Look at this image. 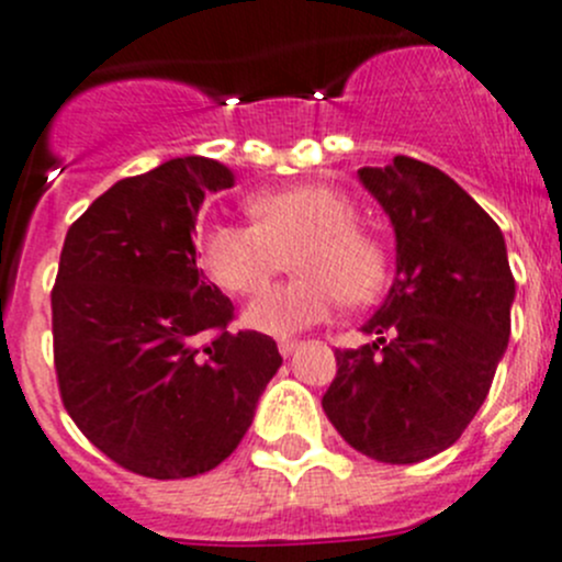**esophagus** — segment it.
Returning <instances> with one entry per match:
<instances>
[{
    "mask_svg": "<svg viewBox=\"0 0 562 562\" xmlns=\"http://www.w3.org/2000/svg\"><path fill=\"white\" fill-rule=\"evenodd\" d=\"M277 348H280L282 357H291V353L299 348V340H280L277 342Z\"/></svg>",
    "mask_w": 562,
    "mask_h": 562,
    "instance_id": "esophagus-1",
    "label": "esophagus"
}]
</instances>
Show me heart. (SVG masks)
<instances>
[{"mask_svg": "<svg viewBox=\"0 0 562 562\" xmlns=\"http://www.w3.org/2000/svg\"><path fill=\"white\" fill-rule=\"evenodd\" d=\"M255 225L220 222L205 231L200 255L216 285L249 296L269 285L296 258L293 282L260 293L244 324L285 337L324 324L340 299L351 307L379 296L390 255L373 231L357 222V205L326 183L280 189L249 200Z\"/></svg>", "mask_w": 562, "mask_h": 562, "instance_id": "heart-1", "label": "heart"}]
</instances>
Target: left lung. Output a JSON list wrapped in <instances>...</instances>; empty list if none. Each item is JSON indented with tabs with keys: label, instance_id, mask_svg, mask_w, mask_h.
Wrapping results in <instances>:
<instances>
[{
	"label": "left lung",
	"instance_id": "1",
	"mask_svg": "<svg viewBox=\"0 0 562 562\" xmlns=\"http://www.w3.org/2000/svg\"><path fill=\"white\" fill-rule=\"evenodd\" d=\"M359 181L395 231V280L362 326L375 340L335 351L321 406L362 456L417 464L448 450L486 401L516 282L497 222L442 170L395 156Z\"/></svg>",
	"mask_w": 562,
	"mask_h": 562
}]
</instances>
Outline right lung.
Instances as JSON below:
<instances>
[{"instance_id": "obj_1", "label": "right lung", "mask_w": 562, "mask_h": 562, "mask_svg": "<svg viewBox=\"0 0 562 562\" xmlns=\"http://www.w3.org/2000/svg\"><path fill=\"white\" fill-rule=\"evenodd\" d=\"M236 183L203 156L123 178L70 225L52 291L54 368L79 431L156 481L220 467L282 357L260 331H227L233 302L198 269L205 192Z\"/></svg>"}]
</instances>
